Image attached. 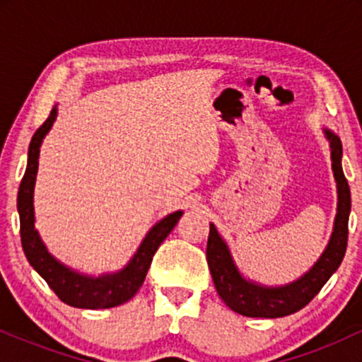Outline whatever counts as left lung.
<instances>
[{
    "label": "left lung",
    "mask_w": 362,
    "mask_h": 362,
    "mask_svg": "<svg viewBox=\"0 0 362 362\" xmlns=\"http://www.w3.org/2000/svg\"><path fill=\"white\" fill-rule=\"evenodd\" d=\"M332 148V168L337 180L339 206L335 216L334 233L327 250L320 257L308 274L300 281L284 288H262L245 281L236 271L226 243L211 224L209 238H207V265L213 276L216 291L219 298L236 313L253 318H281L296 313L305 308L308 303L320 293L330 276L339 269L340 262L346 255L347 235H349V213H351V189L347 178L342 172V143L334 132L325 131Z\"/></svg>",
    "instance_id": "obj_1"
}]
</instances>
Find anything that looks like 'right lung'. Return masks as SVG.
<instances>
[{"label": "right lung", "mask_w": 362, "mask_h": 362, "mask_svg": "<svg viewBox=\"0 0 362 362\" xmlns=\"http://www.w3.org/2000/svg\"><path fill=\"white\" fill-rule=\"evenodd\" d=\"M57 110L52 109L45 122L35 131L32 136L30 146H28V163L25 175L20 182L18 206L20 214V238H22V247L25 257L30 262L32 267L35 269L44 281L47 282L49 288L57 294L61 301L66 305L74 306V308H112L119 306L127 300H131L138 289L143 286L146 274L151 265L153 255H155L158 247L163 243V240L170 235V231L175 228V224L180 219L182 213L167 216L153 228L146 235L144 242L141 243L138 253L132 257L129 265L124 271H120L114 276H103L98 279L80 276V274L69 271L59 262L54 260L49 252L45 250L44 243L40 242L39 233L34 224V185L37 167H39V148L42 143L44 136L51 129L54 119H56Z\"/></svg>", "instance_id": "right-lung-1"}]
</instances>
